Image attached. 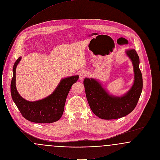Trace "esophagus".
<instances>
[{"instance_id": "34e87169", "label": "esophagus", "mask_w": 160, "mask_h": 160, "mask_svg": "<svg viewBox=\"0 0 160 160\" xmlns=\"http://www.w3.org/2000/svg\"><path fill=\"white\" fill-rule=\"evenodd\" d=\"M86 76H87V72L85 71L82 70V71H80V72H79V79H80V80H83L84 78Z\"/></svg>"}]
</instances>
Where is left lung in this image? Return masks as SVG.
Segmentation results:
<instances>
[{
  "instance_id": "8db88e82",
  "label": "left lung",
  "mask_w": 160,
  "mask_h": 160,
  "mask_svg": "<svg viewBox=\"0 0 160 160\" xmlns=\"http://www.w3.org/2000/svg\"><path fill=\"white\" fill-rule=\"evenodd\" d=\"M132 61L134 82L129 91L122 97L108 94L99 82L85 78L83 81L86 98L93 113L102 119H115L130 113L136 106L143 89V78L139 68V57L134 49L126 51Z\"/></svg>"
}]
</instances>
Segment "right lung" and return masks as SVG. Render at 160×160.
Segmentation results:
<instances>
[{"label":"right lung","mask_w":160,"mask_h":160,"mask_svg":"<svg viewBox=\"0 0 160 160\" xmlns=\"http://www.w3.org/2000/svg\"><path fill=\"white\" fill-rule=\"evenodd\" d=\"M22 58L15 61L13 67V77L11 83V97L23 117L35 123H47L58 121L63 114L67 97L72 84L76 83L78 76L62 78L54 91L44 99L28 101L23 98L16 89V67Z\"/></svg>","instance_id":"obj_1"}]
</instances>
